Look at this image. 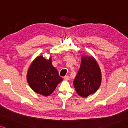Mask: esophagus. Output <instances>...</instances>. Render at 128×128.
I'll return each mask as SVG.
<instances>
[{
	"instance_id": "34e87169",
	"label": "esophagus",
	"mask_w": 128,
	"mask_h": 128,
	"mask_svg": "<svg viewBox=\"0 0 128 128\" xmlns=\"http://www.w3.org/2000/svg\"><path fill=\"white\" fill-rule=\"evenodd\" d=\"M64 79L66 80H69V76H65L64 77Z\"/></svg>"
}]
</instances>
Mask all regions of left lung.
<instances>
[{"label": "left lung", "instance_id": "8db88e82", "mask_svg": "<svg viewBox=\"0 0 128 128\" xmlns=\"http://www.w3.org/2000/svg\"><path fill=\"white\" fill-rule=\"evenodd\" d=\"M101 82V71L97 62L91 56H83L79 72L73 81L78 94L87 97L97 90Z\"/></svg>", "mask_w": 128, "mask_h": 128}]
</instances>
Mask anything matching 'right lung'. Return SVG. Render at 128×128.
Masks as SVG:
<instances>
[{
	"mask_svg": "<svg viewBox=\"0 0 128 128\" xmlns=\"http://www.w3.org/2000/svg\"><path fill=\"white\" fill-rule=\"evenodd\" d=\"M27 82L36 93L48 96L54 91L62 78L52 65L51 59L38 56L32 63L27 74Z\"/></svg>",
	"mask_w": 128,
	"mask_h": 128,
	"instance_id": "1",
	"label": "right lung"
}]
</instances>
